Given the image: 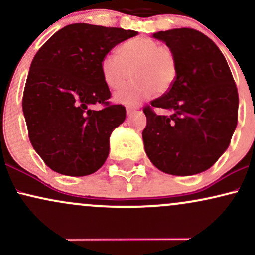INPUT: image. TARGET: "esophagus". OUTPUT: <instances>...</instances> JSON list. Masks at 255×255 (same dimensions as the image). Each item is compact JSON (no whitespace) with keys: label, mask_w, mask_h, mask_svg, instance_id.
Wrapping results in <instances>:
<instances>
[{"label":"esophagus","mask_w":255,"mask_h":255,"mask_svg":"<svg viewBox=\"0 0 255 255\" xmlns=\"http://www.w3.org/2000/svg\"><path fill=\"white\" fill-rule=\"evenodd\" d=\"M139 108L137 107H131V105H128V107H126V111H127V114L129 115V114L134 113V111H136Z\"/></svg>","instance_id":"1"}]
</instances>
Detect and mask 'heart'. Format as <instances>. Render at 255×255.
Returning <instances> with one entry per match:
<instances>
[{
	"label": "heart",
	"mask_w": 255,
	"mask_h": 255,
	"mask_svg": "<svg viewBox=\"0 0 255 255\" xmlns=\"http://www.w3.org/2000/svg\"><path fill=\"white\" fill-rule=\"evenodd\" d=\"M133 81L115 93L122 104H136L156 95H165L176 81L178 63L175 51L150 37H135L118 48V56L108 54L101 61L105 85L116 90L129 78Z\"/></svg>",
	"instance_id": "obj_1"
}]
</instances>
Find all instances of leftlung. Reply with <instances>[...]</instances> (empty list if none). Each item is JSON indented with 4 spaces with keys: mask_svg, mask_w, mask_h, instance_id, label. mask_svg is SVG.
I'll list each match as a JSON object with an SVG mask.
<instances>
[{
    "mask_svg": "<svg viewBox=\"0 0 255 255\" xmlns=\"http://www.w3.org/2000/svg\"><path fill=\"white\" fill-rule=\"evenodd\" d=\"M153 37L175 51L178 74L165 95L144 108L146 154L166 174H199L211 168L230 144L238 125V87L223 54L201 32L183 27ZM154 107L172 114L158 116Z\"/></svg>",
    "mask_w": 255,
    "mask_h": 255,
    "instance_id": "8db88e82",
    "label": "left lung"
}]
</instances>
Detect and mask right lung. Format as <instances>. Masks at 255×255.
Instances as JSON below:
<instances>
[{"label":"right lung","instance_id":"right-lung-1","mask_svg":"<svg viewBox=\"0 0 255 255\" xmlns=\"http://www.w3.org/2000/svg\"><path fill=\"white\" fill-rule=\"evenodd\" d=\"M136 31L72 24L44 43L32 61L22 110L28 137L51 170L68 176L97 171L109 154L111 131L126 119V108L111 104L101 61ZM101 104V111L92 105Z\"/></svg>","mask_w":255,"mask_h":255}]
</instances>
